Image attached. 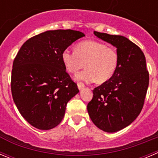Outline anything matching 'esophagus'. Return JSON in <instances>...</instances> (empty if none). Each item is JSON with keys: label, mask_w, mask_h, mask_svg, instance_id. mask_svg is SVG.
<instances>
[{"label": "esophagus", "mask_w": 158, "mask_h": 158, "mask_svg": "<svg viewBox=\"0 0 158 158\" xmlns=\"http://www.w3.org/2000/svg\"><path fill=\"white\" fill-rule=\"evenodd\" d=\"M77 87H78V89H79V90H81V89H83L84 88H85V85H84L83 83H78Z\"/></svg>", "instance_id": "34e87169"}]
</instances>
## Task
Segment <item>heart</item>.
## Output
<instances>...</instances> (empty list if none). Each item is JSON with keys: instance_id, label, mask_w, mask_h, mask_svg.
<instances>
[{"instance_id": "b5f03b06", "label": "heart", "mask_w": 158, "mask_h": 158, "mask_svg": "<svg viewBox=\"0 0 158 158\" xmlns=\"http://www.w3.org/2000/svg\"><path fill=\"white\" fill-rule=\"evenodd\" d=\"M61 57L66 69L72 73H77L85 66L87 69L77 74L76 79L87 83L108 81L115 73L119 61L115 49L91 40L78 43L75 51L65 49Z\"/></svg>"}]
</instances>
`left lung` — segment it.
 I'll use <instances>...</instances> for the list:
<instances>
[{
    "mask_svg": "<svg viewBox=\"0 0 158 158\" xmlns=\"http://www.w3.org/2000/svg\"><path fill=\"white\" fill-rule=\"evenodd\" d=\"M116 47L118 66L108 81L94 89L87 109L92 122L106 132H116L136 119L143 109L149 85L146 58L141 49L127 37L94 31Z\"/></svg>",
    "mask_w": 158,
    "mask_h": 158,
    "instance_id": "left-lung-1",
    "label": "left lung"
}]
</instances>
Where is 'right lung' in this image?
<instances>
[{
    "mask_svg": "<svg viewBox=\"0 0 158 158\" xmlns=\"http://www.w3.org/2000/svg\"><path fill=\"white\" fill-rule=\"evenodd\" d=\"M85 36L77 30H48L27 40L19 51L13 62L11 94L21 115L34 128L57 126L67 102L79 92L61 56Z\"/></svg>",
    "mask_w": 158,
    "mask_h": 158,
    "instance_id": "1",
    "label": "right lung"
}]
</instances>
